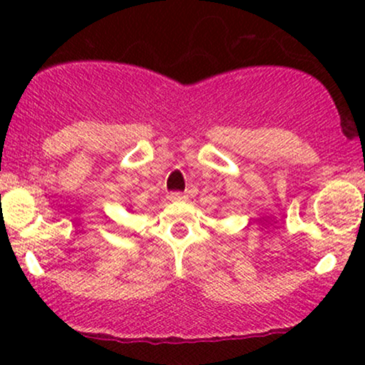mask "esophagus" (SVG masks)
Segmentation results:
<instances>
[{
    "mask_svg": "<svg viewBox=\"0 0 365 365\" xmlns=\"http://www.w3.org/2000/svg\"><path fill=\"white\" fill-rule=\"evenodd\" d=\"M186 197H187L186 192H181V191H174L169 194V199H171V201H182V199Z\"/></svg>",
    "mask_w": 365,
    "mask_h": 365,
    "instance_id": "1",
    "label": "esophagus"
}]
</instances>
